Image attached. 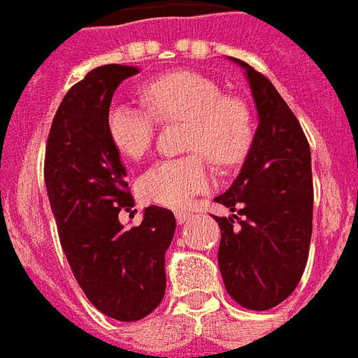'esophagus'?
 <instances>
[{"label":"esophagus","mask_w":358,"mask_h":358,"mask_svg":"<svg viewBox=\"0 0 358 358\" xmlns=\"http://www.w3.org/2000/svg\"><path fill=\"white\" fill-rule=\"evenodd\" d=\"M193 213L191 211H176V220H178V224H184L187 220H191Z\"/></svg>","instance_id":"esophagus-1"}]
</instances>
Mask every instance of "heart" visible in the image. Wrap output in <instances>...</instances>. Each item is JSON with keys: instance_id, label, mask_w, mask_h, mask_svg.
Wrapping results in <instances>:
<instances>
[{"instance_id": "b5f03b06", "label": "heart", "mask_w": 358, "mask_h": 358, "mask_svg": "<svg viewBox=\"0 0 358 358\" xmlns=\"http://www.w3.org/2000/svg\"><path fill=\"white\" fill-rule=\"evenodd\" d=\"M149 110L113 104L106 129L115 149L132 159L143 158L152 147L156 119L162 123L185 121L180 158L150 165L139 178V193L147 202L165 208H184L194 194L211 187V167L228 171L246 158L254 141V115L239 97H229L219 84L194 73L176 71L154 78L143 88Z\"/></svg>"}]
</instances>
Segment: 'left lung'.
Returning a JSON list of instances; mask_svg holds the SVG:
<instances>
[{
    "instance_id": "8db88e82",
    "label": "left lung",
    "mask_w": 358,
    "mask_h": 358,
    "mask_svg": "<svg viewBox=\"0 0 358 358\" xmlns=\"http://www.w3.org/2000/svg\"><path fill=\"white\" fill-rule=\"evenodd\" d=\"M259 127L245 165L215 202L235 215L220 226L219 268L241 307L272 309L300 283L313 235L310 149L300 121L274 84L243 60Z\"/></svg>"
}]
</instances>
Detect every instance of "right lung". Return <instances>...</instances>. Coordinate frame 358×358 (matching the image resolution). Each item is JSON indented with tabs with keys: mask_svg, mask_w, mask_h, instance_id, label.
<instances>
[{
	"mask_svg": "<svg viewBox=\"0 0 358 358\" xmlns=\"http://www.w3.org/2000/svg\"><path fill=\"white\" fill-rule=\"evenodd\" d=\"M138 69L95 68L69 88L55 113L43 159L49 204L64 254L80 289L103 315L119 322L149 316L165 294V252L176 219L149 206L139 226L119 213L134 208L127 171L106 129L113 92Z\"/></svg>",
	"mask_w": 358,
	"mask_h": 358,
	"instance_id": "right-lung-1",
	"label": "right lung"
}]
</instances>
